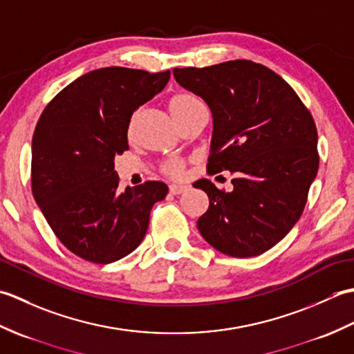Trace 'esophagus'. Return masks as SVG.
I'll return each instance as SVG.
<instances>
[{
    "label": "esophagus",
    "instance_id": "1",
    "mask_svg": "<svg viewBox=\"0 0 354 354\" xmlns=\"http://www.w3.org/2000/svg\"><path fill=\"white\" fill-rule=\"evenodd\" d=\"M187 190H189V187L187 185H183V184H171L170 187H169V192H170V194H183V193H185Z\"/></svg>",
    "mask_w": 354,
    "mask_h": 354
}]
</instances>
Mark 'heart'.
Returning <instances> with one entry per match:
<instances>
[{"mask_svg": "<svg viewBox=\"0 0 354 354\" xmlns=\"http://www.w3.org/2000/svg\"><path fill=\"white\" fill-rule=\"evenodd\" d=\"M169 111L171 117L176 120V123L184 127L189 124L192 120L199 115L201 112H205V106L196 95L190 93H176L169 99ZM133 131V120H131L127 132L132 135ZM162 171L169 176H179L184 171V161L181 160H169L162 164Z\"/></svg>", "mask_w": 354, "mask_h": 354, "instance_id": "b5f03b06", "label": "heart"}]
</instances>
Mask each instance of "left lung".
Wrapping results in <instances>:
<instances>
[{
  "label": "left lung",
  "mask_w": 354,
  "mask_h": 354,
  "mask_svg": "<svg viewBox=\"0 0 354 354\" xmlns=\"http://www.w3.org/2000/svg\"><path fill=\"white\" fill-rule=\"evenodd\" d=\"M173 76L212 109L208 173L236 175L231 192L209 179L193 184L209 199L199 232L231 257L260 255L288 234L304 209L319 165L313 117L288 82L252 61L175 68Z\"/></svg>",
  "instance_id": "left-lung-1"
}]
</instances>
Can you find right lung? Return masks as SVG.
<instances>
[{
  "label": "right lung",
  "mask_w": 354,
  "mask_h": 354,
  "mask_svg": "<svg viewBox=\"0 0 354 354\" xmlns=\"http://www.w3.org/2000/svg\"><path fill=\"white\" fill-rule=\"evenodd\" d=\"M170 71L108 66L65 86L37 120L32 192L56 237L77 257L117 261L146 236L150 209L169 193L160 181L118 190L114 160L129 149L133 111L161 93Z\"/></svg>",
  "instance_id": "right-lung-1"
}]
</instances>
